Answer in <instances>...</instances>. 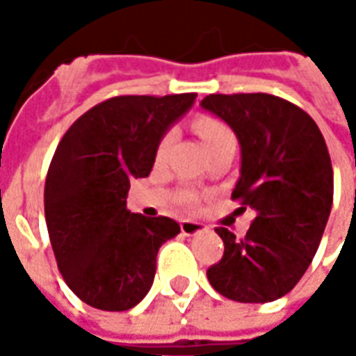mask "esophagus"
<instances>
[{"label":"esophagus","instance_id":"esophagus-1","mask_svg":"<svg viewBox=\"0 0 356 356\" xmlns=\"http://www.w3.org/2000/svg\"><path fill=\"white\" fill-rule=\"evenodd\" d=\"M204 231H206V227L202 223H196V221H181V232L185 236H194V234Z\"/></svg>","mask_w":356,"mask_h":356}]
</instances>
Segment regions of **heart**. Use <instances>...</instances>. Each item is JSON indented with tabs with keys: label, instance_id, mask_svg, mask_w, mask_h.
I'll use <instances>...</instances> for the list:
<instances>
[{
	"label": "heart",
	"instance_id": "heart-1",
	"mask_svg": "<svg viewBox=\"0 0 356 356\" xmlns=\"http://www.w3.org/2000/svg\"><path fill=\"white\" fill-rule=\"evenodd\" d=\"M193 129L202 139L204 147L208 150V154L211 150L223 147V145L236 143L231 129H229L223 122L216 120V118H198V120H194ZM171 145H173V133H165L162 139H160V143H158V147H156V162L162 163L163 160L168 158ZM181 202L185 204L186 208H193L196 200H194L193 194H183V196H181Z\"/></svg>",
	"mask_w": 356,
	"mask_h": 356
}]
</instances>
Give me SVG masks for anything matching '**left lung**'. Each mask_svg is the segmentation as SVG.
Returning a JSON list of instances; mask_svg holds the SVG:
<instances>
[{
  "instance_id": "1",
  "label": "left lung",
  "mask_w": 356,
  "mask_h": 356,
  "mask_svg": "<svg viewBox=\"0 0 356 356\" xmlns=\"http://www.w3.org/2000/svg\"><path fill=\"white\" fill-rule=\"evenodd\" d=\"M200 106L236 135L242 162L232 200L255 213L244 238L216 229L225 254L208 280L232 301H275L305 275L328 223L334 171L324 137L305 110L275 95H208Z\"/></svg>"
}]
</instances>
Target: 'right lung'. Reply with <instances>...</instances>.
Segmentation results:
<instances>
[{"label": "right lung", "instance_id": "obj_1", "mask_svg": "<svg viewBox=\"0 0 356 356\" xmlns=\"http://www.w3.org/2000/svg\"><path fill=\"white\" fill-rule=\"evenodd\" d=\"M194 99L112 97L58 143L45 179V221L58 270L83 303L127 311L154 282L158 250L181 229L170 217L131 213L129 181L150 173L158 143Z\"/></svg>", "mask_w": 356, "mask_h": 356}]
</instances>
